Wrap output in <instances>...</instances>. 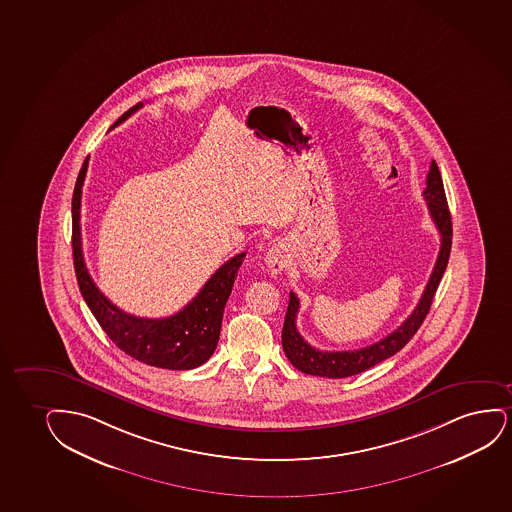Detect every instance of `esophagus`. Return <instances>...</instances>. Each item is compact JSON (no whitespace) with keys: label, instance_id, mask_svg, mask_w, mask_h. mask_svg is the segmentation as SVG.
Segmentation results:
<instances>
[{"label":"esophagus","instance_id":"34e87169","mask_svg":"<svg viewBox=\"0 0 512 512\" xmlns=\"http://www.w3.org/2000/svg\"><path fill=\"white\" fill-rule=\"evenodd\" d=\"M287 261H289V254H287V249L284 246H273L266 254V266H268V270H270L273 277L284 270Z\"/></svg>","mask_w":512,"mask_h":512}]
</instances>
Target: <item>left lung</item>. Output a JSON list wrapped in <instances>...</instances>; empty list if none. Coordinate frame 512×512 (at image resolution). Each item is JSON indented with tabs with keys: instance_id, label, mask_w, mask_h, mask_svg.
I'll list each match as a JSON object with an SVG mask.
<instances>
[{
	"instance_id": "8db88e82",
	"label": "left lung",
	"mask_w": 512,
	"mask_h": 512,
	"mask_svg": "<svg viewBox=\"0 0 512 512\" xmlns=\"http://www.w3.org/2000/svg\"><path fill=\"white\" fill-rule=\"evenodd\" d=\"M426 201L429 216L438 228L441 237L440 253L436 259L433 273L429 277L426 289L422 292L421 301L415 306L412 315L403 322L395 332L384 337L377 343L370 344L367 348L355 351H320L306 343L296 327V317L299 311V299L296 294H289V306L285 313L284 329H282V348L289 362L296 369L310 374V376L329 377V379H341L360 374L363 370L374 367L389 356L402 350L403 346L414 337L419 330L424 318L429 313L434 294L440 285L441 277L447 270L450 249H452V216L448 211L447 195L443 188L440 169L436 162H431V168L427 173L426 190L422 192Z\"/></svg>"
}]
</instances>
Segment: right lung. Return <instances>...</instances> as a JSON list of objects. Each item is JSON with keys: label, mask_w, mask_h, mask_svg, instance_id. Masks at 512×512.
Listing matches in <instances>:
<instances>
[{"label": "right lung", "mask_w": 512, "mask_h": 512, "mask_svg": "<svg viewBox=\"0 0 512 512\" xmlns=\"http://www.w3.org/2000/svg\"><path fill=\"white\" fill-rule=\"evenodd\" d=\"M136 104L117 119L112 128L140 109ZM88 157L81 166L72 194V258L79 291L93 317L119 350L138 362L169 370H190L206 363L220 339L221 320L233 282L246 253L237 254L221 265L199 294L183 310L168 318H142L124 313L112 305L88 273L81 247V194Z\"/></svg>", "instance_id": "add662e5"}]
</instances>
